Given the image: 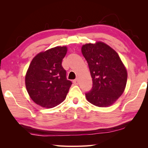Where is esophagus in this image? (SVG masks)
Instances as JSON below:
<instances>
[{"mask_svg":"<svg viewBox=\"0 0 148 148\" xmlns=\"http://www.w3.org/2000/svg\"><path fill=\"white\" fill-rule=\"evenodd\" d=\"M73 82L74 84L77 85V84H79V79H78L77 78V79H75V80H73Z\"/></svg>","mask_w":148,"mask_h":148,"instance_id":"obj_1","label":"esophagus"}]
</instances>
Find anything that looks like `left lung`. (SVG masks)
<instances>
[{
    "label": "left lung",
    "instance_id": "1",
    "mask_svg": "<svg viewBox=\"0 0 148 148\" xmlns=\"http://www.w3.org/2000/svg\"><path fill=\"white\" fill-rule=\"evenodd\" d=\"M82 52L88 62L92 88L86 93L91 104L99 107L112 105L124 92L127 72L116 52L103 42L87 44Z\"/></svg>",
    "mask_w": 148,
    "mask_h": 148
}]
</instances>
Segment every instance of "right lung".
<instances>
[{"mask_svg":"<svg viewBox=\"0 0 148 148\" xmlns=\"http://www.w3.org/2000/svg\"><path fill=\"white\" fill-rule=\"evenodd\" d=\"M66 46H57L37 54L32 60L25 76V86L36 104L50 108L60 104L72 82L66 79L62 66Z\"/></svg>","mask_w":148,"mask_h":148,"instance_id":"obj_1","label":"right lung"}]
</instances>
